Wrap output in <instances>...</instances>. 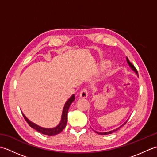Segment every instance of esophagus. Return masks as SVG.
I'll return each mask as SVG.
<instances>
[{
  "mask_svg": "<svg viewBox=\"0 0 157 157\" xmlns=\"http://www.w3.org/2000/svg\"><path fill=\"white\" fill-rule=\"evenodd\" d=\"M88 95V91L86 88L83 89L79 93V97L82 98H86Z\"/></svg>",
  "mask_w": 157,
  "mask_h": 157,
  "instance_id": "esophagus-1",
  "label": "esophagus"
}]
</instances>
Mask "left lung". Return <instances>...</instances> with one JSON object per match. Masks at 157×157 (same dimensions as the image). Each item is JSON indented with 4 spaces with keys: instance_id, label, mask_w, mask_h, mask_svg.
I'll return each instance as SVG.
<instances>
[{
    "instance_id": "8db88e82",
    "label": "left lung",
    "mask_w": 157,
    "mask_h": 157,
    "mask_svg": "<svg viewBox=\"0 0 157 157\" xmlns=\"http://www.w3.org/2000/svg\"><path fill=\"white\" fill-rule=\"evenodd\" d=\"M127 62H128V63L129 64V65L130 66V67H131V68H132L133 70H134V71H135V72L138 74V71H137V69H136V67H134V65H133L131 62H129V61L128 58H127ZM126 123H127V121L124 123V124L122 125L121 127H120V128H117V129H116L113 130V131H111V132H103V133H102V132H96V131H95V132L96 133V134H100V135H108V134H112V133L115 132H116V131H117V130H118L119 128H121L122 126L124 125Z\"/></svg>"
}]
</instances>
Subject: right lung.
Listing matches in <instances>:
<instances>
[{
	"label": "right lung",
	"instance_id": "1",
	"mask_svg": "<svg viewBox=\"0 0 157 157\" xmlns=\"http://www.w3.org/2000/svg\"><path fill=\"white\" fill-rule=\"evenodd\" d=\"M74 100H75V96H74V94H73L71 96V97L66 102L65 105L64 106V108H63L62 117H61V122H60L59 124L54 128L47 129V128H42V127H40L36 124H35V123H32V121H29V120L27 117H26L23 115V113H22V115L26 121V122L28 123V125L30 126L31 128L36 129V131H38V132L41 133V134H44V135L55 136V135L59 134V133H61L65 128L66 124H67V121L68 110H69L70 105H71V103L74 101Z\"/></svg>",
	"mask_w": 157,
	"mask_h": 157
}]
</instances>
